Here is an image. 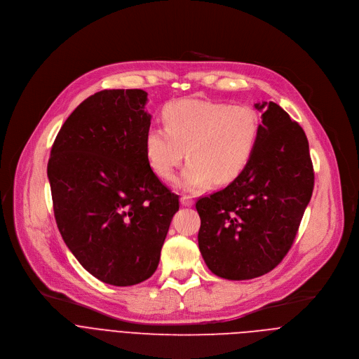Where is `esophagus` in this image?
<instances>
[{
	"label": "esophagus",
	"instance_id": "esophagus-1",
	"mask_svg": "<svg viewBox=\"0 0 359 359\" xmlns=\"http://www.w3.org/2000/svg\"><path fill=\"white\" fill-rule=\"evenodd\" d=\"M180 203L183 204V206H187V208H190V206H193V204H194V200H193L190 196H186V194H183V196L180 197Z\"/></svg>",
	"mask_w": 359,
	"mask_h": 359
}]
</instances>
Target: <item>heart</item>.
<instances>
[{
	"label": "heart",
	"mask_w": 359,
	"mask_h": 359,
	"mask_svg": "<svg viewBox=\"0 0 359 359\" xmlns=\"http://www.w3.org/2000/svg\"><path fill=\"white\" fill-rule=\"evenodd\" d=\"M163 126L146 132V156L163 180H172L187 153V165L176 179L184 191L233 182L247 166L259 137V116L250 107L184 99L168 105Z\"/></svg>",
	"instance_id": "heart-1"
}]
</instances>
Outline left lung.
I'll use <instances>...</instances> for the list:
<instances>
[{
    "label": "left lung",
    "mask_w": 359,
    "mask_h": 359,
    "mask_svg": "<svg viewBox=\"0 0 359 359\" xmlns=\"http://www.w3.org/2000/svg\"><path fill=\"white\" fill-rule=\"evenodd\" d=\"M254 107L262 125L247 166L226 189L196 203L203 260L227 280L260 277L283 262L314 189L302 128L274 102Z\"/></svg>",
    "instance_id": "left-lung-1"
}]
</instances>
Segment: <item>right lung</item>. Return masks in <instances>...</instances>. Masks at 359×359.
<instances>
[{
	"mask_svg": "<svg viewBox=\"0 0 359 359\" xmlns=\"http://www.w3.org/2000/svg\"><path fill=\"white\" fill-rule=\"evenodd\" d=\"M142 89L85 99L57 135L48 162L60 233L97 280L128 287L156 271L179 196L153 173Z\"/></svg>",
	"mask_w": 359,
	"mask_h": 359,
	"instance_id": "1",
	"label": "right lung"
}]
</instances>
